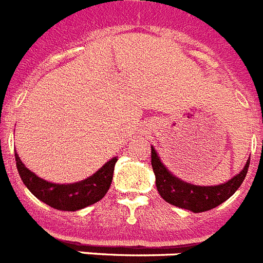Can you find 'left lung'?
Returning <instances> with one entry per match:
<instances>
[{
  "mask_svg": "<svg viewBox=\"0 0 263 263\" xmlns=\"http://www.w3.org/2000/svg\"><path fill=\"white\" fill-rule=\"evenodd\" d=\"M151 164L156 178V189L165 202L193 213H203L219 206L239 189L248 174L250 159L239 174L218 186H195L176 178L165 168L154 147H151Z\"/></svg>",
  "mask_w": 263,
  "mask_h": 263,
  "instance_id": "obj_1",
  "label": "left lung"
}]
</instances>
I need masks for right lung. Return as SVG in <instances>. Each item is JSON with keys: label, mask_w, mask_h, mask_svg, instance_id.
Returning a JSON list of instances; mask_svg holds the SVG:
<instances>
[{"label": "right lung", "mask_w": 263, "mask_h": 263, "mask_svg": "<svg viewBox=\"0 0 263 263\" xmlns=\"http://www.w3.org/2000/svg\"><path fill=\"white\" fill-rule=\"evenodd\" d=\"M14 156L21 180L30 193L48 206L63 211L81 210L84 207L90 206L103 199L111 187L115 164L118 162V156H115L109 162L105 163L98 173H95L87 179L70 184H56L41 179L30 170L26 168L17 152Z\"/></svg>", "instance_id": "add662e5"}]
</instances>
